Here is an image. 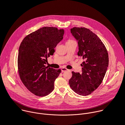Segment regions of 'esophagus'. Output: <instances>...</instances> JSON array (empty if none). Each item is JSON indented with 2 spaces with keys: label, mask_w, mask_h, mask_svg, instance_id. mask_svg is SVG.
I'll return each mask as SVG.
<instances>
[{
  "label": "esophagus",
  "mask_w": 125,
  "mask_h": 125,
  "mask_svg": "<svg viewBox=\"0 0 125 125\" xmlns=\"http://www.w3.org/2000/svg\"><path fill=\"white\" fill-rule=\"evenodd\" d=\"M69 70L68 69H67L66 68H65V67H63L62 68V72H65V71H68Z\"/></svg>",
  "instance_id": "esophagus-1"
}]
</instances>
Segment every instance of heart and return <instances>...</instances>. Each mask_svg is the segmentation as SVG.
I'll return each instance as SVG.
<instances>
[{
    "mask_svg": "<svg viewBox=\"0 0 125 125\" xmlns=\"http://www.w3.org/2000/svg\"><path fill=\"white\" fill-rule=\"evenodd\" d=\"M72 41H73V40H69L67 42H72Z\"/></svg>",
    "mask_w": 125,
    "mask_h": 125,
    "instance_id": "obj_1",
    "label": "heart"
}]
</instances>
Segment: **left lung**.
Masks as SVG:
<instances>
[{"label": "left lung", "instance_id": "obj_1", "mask_svg": "<svg viewBox=\"0 0 125 125\" xmlns=\"http://www.w3.org/2000/svg\"><path fill=\"white\" fill-rule=\"evenodd\" d=\"M70 30L78 41V55L82 57L84 62L81 64L82 74L72 72L69 83L75 92L86 96L102 83L108 65V53L100 38L89 29L75 27Z\"/></svg>", "mask_w": 125, "mask_h": 125}]
</instances>
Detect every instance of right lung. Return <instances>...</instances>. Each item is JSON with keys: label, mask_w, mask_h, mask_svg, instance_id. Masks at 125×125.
I'll use <instances>...</instances> for the list:
<instances>
[{"label": "right lung", "mask_w": 125, "mask_h": 125, "mask_svg": "<svg viewBox=\"0 0 125 125\" xmlns=\"http://www.w3.org/2000/svg\"><path fill=\"white\" fill-rule=\"evenodd\" d=\"M63 29L44 27L29 34L19 50V75L25 87L38 96H45L54 88V82L61 69L46 67L47 58L53 55L55 48L62 40Z\"/></svg>", "instance_id": "right-lung-1"}]
</instances>
